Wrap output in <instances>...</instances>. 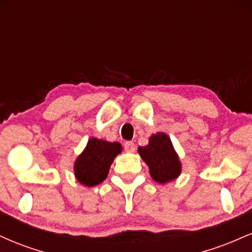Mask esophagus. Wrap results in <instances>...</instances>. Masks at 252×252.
<instances>
[{
	"label": "esophagus",
	"mask_w": 252,
	"mask_h": 252,
	"mask_svg": "<svg viewBox=\"0 0 252 252\" xmlns=\"http://www.w3.org/2000/svg\"><path fill=\"white\" fill-rule=\"evenodd\" d=\"M124 149H126V152H128V153H134L136 149L135 143L134 142H126L124 143Z\"/></svg>",
	"instance_id": "obj_1"
}]
</instances>
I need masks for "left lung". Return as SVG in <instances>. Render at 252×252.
Listing matches in <instances>:
<instances>
[{
    "label": "left lung",
    "instance_id": "1",
    "mask_svg": "<svg viewBox=\"0 0 252 252\" xmlns=\"http://www.w3.org/2000/svg\"><path fill=\"white\" fill-rule=\"evenodd\" d=\"M138 154L149 167L150 176L158 184H166L180 175V160L164 132L150 136L146 147H138Z\"/></svg>",
    "mask_w": 252,
    "mask_h": 252
}]
</instances>
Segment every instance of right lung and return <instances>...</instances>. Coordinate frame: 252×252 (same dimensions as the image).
<instances>
[{
  "mask_svg": "<svg viewBox=\"0 0 252 252\" xmlns=\"http://www.w3.org/2000/svg\"><path fill=\"white\" fill-rule=\"evenodd\" d=\"M121 152L122 146L118 142L90 138L85 149L74 162L76 179L88 187L103 182L108 176L110 166Z\"/></svg>",
  "mask_w": 252,
  "mask_h": 252,
  "instance_id": "obj_1",
  "label": "right lung"
}]
</instances>
